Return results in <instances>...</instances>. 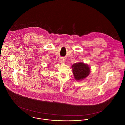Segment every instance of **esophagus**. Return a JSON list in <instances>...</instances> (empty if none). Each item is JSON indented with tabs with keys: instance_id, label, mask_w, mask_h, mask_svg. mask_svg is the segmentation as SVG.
Instances as JSON below:
<instances>
[{
	"instance_id": "1",
	"label": "esophagus",
	"mask_w": 125,
	"mask_h": 125,
	"mask_svg": "<svg viewBox=\"0 0 125 125\" xmlns=\"http://www.w3.org/2000/svg\"><path fill=\"white\" fill-rule=\"evenodd\" d=\"M60 62L61 63H64L65 62V59L64 58H61L60 60Z\"/></svg>"
}]
</instances>
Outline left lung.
<instances>
[{"mask_svg": "<svg viewBox=\"0 0 125 125\" xmlns=\"http://www.w3.org/2000/svg\"><path fill=\"white\" fill-rule=\"evenodd\" d=\"M73 73L76 81H81L87 78L90 73V67L83 62L75 63L72 66Z\"/></svg>", "mask_w": 125, "mask_h": 125, "instance_id": "8db88e82", "label": "left lung"}]
</instances>
